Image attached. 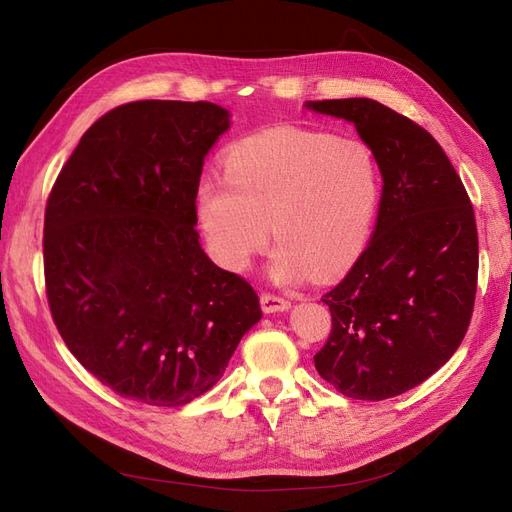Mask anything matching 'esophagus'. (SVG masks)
Wrapping results in <instances>:
<instances>
[{
  "instance_id": "1",
  "label": "esophagus",
  "mask_w": 512,
  "mask_h": 512,
  "mask_svg": "<svg viewBox=\"0 0 512 512\" xmlns=\"http://www.w3.org/2000/svg\"><path fill=\"white\" fill-rule=\"evenodd\" d=\"M260 307L265 309L267 314H273V312H286V309L290 307V301L286 297H282V294H273V292H265L260 297Z\"/></svg>"
}]
</instances>
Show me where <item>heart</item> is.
I'll return each mask as SVG.
<instances>
[{"instance_id":"1","label":"heart","mask_w":512,"mask_h":512,"mask_svg":"<svg viewBox=\"0 0 512 512\" xmlns=\"http://www.w3.org/2000/svg\"><path fill=\"white\" fill-rule=\"evenodd\" d=\"M378 196V168L363 143L286 126L232 145L224 177L198 183L196 209L213 254L232 271L252 265L273 228L271 277L292 284L359 258Z\"/></svg>"}]
</instances>
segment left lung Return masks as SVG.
<instances>
[{
    "instance_id": "8db88e82",
    "label": "left lung",
    "mask_w": 512,
    "mask_h": 512,
    "mask_svg": "<svg viewBox=\"0 0 512 512\" xmlns=\"http://www.w3.org/2000/svg\"><path fill=\"white\" fill-rule=\"evenodd\" d=\"M307 108L352 121L382 173L374 235L322 297L331 335L314 356L335 391L382 401L436 374L470 327L478 280L474 209L436 138L406 115L367 98Z\"/></svg>"
}]
</instances>
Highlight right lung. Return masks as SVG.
<instances>
[{
  "label": "right lung",
  "instance_id": "right-lung-1",
  "mask_svg": "<svg viewBox=\"0 0 512 512\" xmlns=\"http://www.w3.org/2000/svg\"><path fill=\"white\" fill-rule=\"evenodd\" d=\"M228 117L211 102L121 104L83 134L46 200L55 327L89 374L147 406L207 393L262 316L250 282L215 267L194 228Z\"/></svg>",
  "mask_w": 512,
  "mask_h": 512
}]
</instances>
